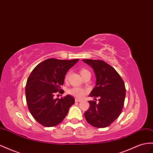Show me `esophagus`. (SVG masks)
<instances>
[{
	"instance_id": "1",
	"label": "esophagus",
	"mask_w": 153,
	"mask_h": 153,
	"mask_svg": "<svg viewBox=\"0 0 153 153\" xmlns=\"http://www.w3.org/2000/svg\"><path fill=\"white\" fill-rule=\"evenodd\" d=\"M75 102H80L81 100H78V99H75Z\"/></svg>"
}]
</instances>
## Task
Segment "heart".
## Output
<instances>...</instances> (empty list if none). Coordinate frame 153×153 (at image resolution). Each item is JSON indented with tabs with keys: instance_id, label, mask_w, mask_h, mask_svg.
Segmentation results:
<instances>
[{
	"instance_id": "heart-1",
	"label": "heart",
	"mask_w": 153,
	"mask_h": 153,
	"mask_svg": "<svg viewBox=\"0 0 153 153\" xmlns=\"http://www.w3.org/2000/svg\"><path fill=\"white\" fill-rule=\"evenodd\" d=\"M89 73V71H88V70L85 69H84V68L81 69L80 70V73L82 76H83L84 75H85V74ZM69 76V73H68L66 74V75H65V80H68ZM68 94H70V95L75 97L76 98L81 99L83 98L85 94L87 93V91L83 88H78V87H74V88L69 89L68 91Z\"/></svg>"
}]
</instances>
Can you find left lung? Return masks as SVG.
<instances>
[{
	"label": "left lung",
	"mask_w": 153,
	"mask_h": 153,
	"mask_svg": "<svg viewBox=\"0 0 153 153\" xmlns=\"http://www.w3.org/2000/svg\"><path fill=\"white\" fill-rule=\"evenodd\" d=\"M82 60L93 69L96 76V85L89 96L99 97L98 103L89 101L90 107L84 113L85 118L94 127H106L122 113L126 98L125 84L116 70L104 61Z\"/></svg>",
	"instance_id": "left-lung-1"
}]
</instances>
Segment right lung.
Listing matches in <instances>:
<instances>
[{"label":"right lung","instance_id":"obj_1","mask_svg":"<svg viewBox=\"0 0 153 153\" xmlns=\"http://www.w3.org/2000/svg\"><path fill=\"white\" fill-rule=\"evenodd\" d=\"M78 60L49 59L37 65L28 77L25 89L27 107L33 117L43 126L59 124L75 103V98L69 94L60 99L53 97L58 91L64 93L60 86L65 74Z\"/></svg>","mask_w":153,"mask_h":153}]
</instances>
